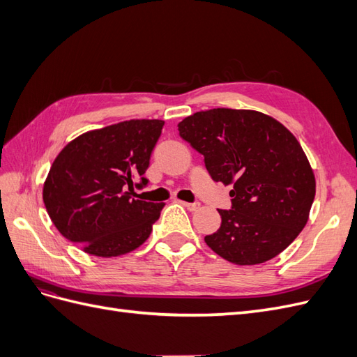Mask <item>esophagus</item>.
I'll return each instance as SVG.
<instances>
[{"mask_svg": "<svg viewBox=\"0 0 357 357\" xmlns=\"http://www.w3.org/2000/svg\"><path fill=\"white\" fill-rule=\"evenodd\" d=\"M181 204L185 205V207L189 210V211H197L199 208V202H185L181 201Z\"/></svg>", "mask_w": 357, "mask_h": 357, "instance_id": "34e87169", "label": "esophagus"}]
</instances>
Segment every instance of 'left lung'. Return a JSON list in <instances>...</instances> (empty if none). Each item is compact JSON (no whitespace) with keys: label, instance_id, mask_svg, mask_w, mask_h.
I'll return each instance as SVG.
<instances>
[{"label":"left lung","instance_id":"obj_1","mask_svg":"<svg viewBox=\"0 0 357 357\" xmlns=\"http://www.w3.org/2000/svg\"><path fill=\"white\" fill-rule=\"evenodd\" d=\"M183 139L204 155L214 181L232 185L231 210L205 243L235 265H257L282 253L308 222L316 178L295 135L255 110L211 109L178 123Z\"/></svg>","mask_w":357,"mask_h":357}]
</instances>
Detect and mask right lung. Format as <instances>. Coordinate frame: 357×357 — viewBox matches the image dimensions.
Returning a JSON list of instances; mask_svg holds the SVG:
<instances>
[{
	"label": "right lung",
	"instance_id": "add662e5",
	"mask_svg": "<svg viewBox=\"0 0 357 357\" xmlns=\"http://www.w3.org/2000/svg\"><path fill=\"white\" fill-rule=\"evenodd\" d=\"M164 123L132 119L93 129L53 160L43 201L56 229L84 253L121 256L149 238L165 204L134 198V186L147 185L144 172Z\"/></svg>",
	"mask_w": 357,
	"mask_h": 357
}]
</instances>
